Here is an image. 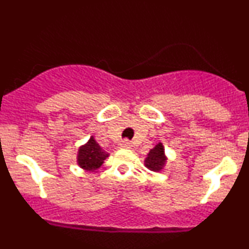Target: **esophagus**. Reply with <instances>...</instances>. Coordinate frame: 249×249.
<instances>
[{"mask_svg":"<svg viewBox=\"0 0 249 249\" xmlns=\"http://www.w3.org/2000/svg\"><path fill=\"white\" fill-rule=\"evenodd\" d=\"M119 147L121 148H131L132 147V142L130 141H127V139H124V141H122L119 142Z\"/></svg>","mask_w":249,"mask_h":249,"instance_id":"obj_1","label":"esophagus"}]
</instances>
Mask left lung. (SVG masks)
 <instances>
[{"mask_svg": "<svg viewBox=\"0 0 249 249\" xmlns=\"http://www.w3.org/2000/svg\"><path fill=\"white\" fill-rule=\"evenodd\" d=\"M166 160L167 158L165 156V148L162 146L161 142H159L153 148H151L146 159H145L144 164L150 171L159 172V171H161L164 168Z\"/></svg>", "mask_w": 249, "mask_h": 249, "instance_id": "1", "label": "left lung"}]
</instances>
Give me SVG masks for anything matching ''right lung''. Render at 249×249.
I'll use <instances>...</instances> for the list:
<instances>
[{"label":"right lung","instance_id":"right-lung-1","mask_svg":"<svg viewBox=\"0 0 249 249\" xmlns=\"http://www.w3.org/2000/svg\"><path fill=\"white\" fill-rule=\"evenodd\" d=\"M108 157V153L105 152L99 144L95 141L93 137L89 139L87 144L82 145L78 148L77 154V162L81 168L85 171H95L103 165L105 159Z\"/></svg>","mask_w":249,"mask_h":249}]
</instances>
